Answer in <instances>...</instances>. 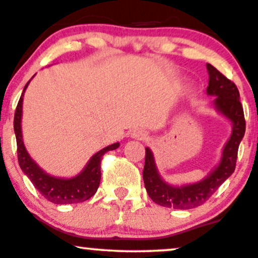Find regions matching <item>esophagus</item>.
<instances>
[{"mask_svg": "<svg viewBox=\"0 0 258 258\" xmlns=\"http://www.w3.org/2000/svg\"><path fill=\"white\" fill-rule=\"evenodd\" d=\"M147 136H148V133L142 128L133 130L132 133H131V137L135 138V139H138V141H144V139L147 138Z\"/></svg>", "mask_w": 258, "mask_h": 258, "instance_id": "obj_1", "label": "esophagus"}]
</instances>
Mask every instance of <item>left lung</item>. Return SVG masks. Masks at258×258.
<instances>
[{"mask_svg": "<svg viewBox=\"0 0 258 258\" xmlns=\"http://www.w3.org/2000/svg\"><path fill=\"white\" fill-rule=\"evenodd\" d=\"M206 68L209 72V86L206 92L209 96L215 97L216 110L232 122V133L223 148L220 164L205 178L191 184L178 186L165 182L159 174L153 152L149 148H146L144 185L150 199L160 206L190 210L203 205L235 170L239 144L245 135L244 110L239 99L240 94L235 84L222 75L215 67L207 63Z\"/></svg>", "mask_w": 258, "mask_h": 258, "instance_id": "1", "label": "left lung"}]
</instances>
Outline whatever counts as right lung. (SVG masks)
Instances as JSON below:
<instances>
[{
	"label": "right lung",
	"mask_w": 258,
	"mask_h": 258,
	"mask_svg": "<svg viewBox=\"0 0 258 258\" xmlns=\"http://www.w3.org/2000/svg\"><path fill=\"white\" fill-rule=\"evenodd\" d=\"M35 76V75H34ZM32 76V78H34ZM31 78V79H32ZM31 80H29L23 91L22 97L18 102L16 114H14V133L17 138V152H18V162L22 171L29 179L31 180L35 188L42 194V197L47 200L54 204H78L84 203L91 197L96 194L100 183V161L102 156L109 150H115L120 147V143H114L99 150L88 160L84 170L78 176L72 178H61L55 177L52 174L44 172L31 156L29 155L28 150L24 146L22 133V115H23V97L24 92L30 84Z\"/></svg>",
	"instance_id": "obj_1"
}]
</instances>
